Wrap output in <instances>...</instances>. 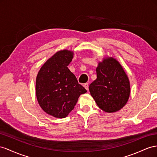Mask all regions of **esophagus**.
<instances>
[{
	"mask_svg": "<svg viewBox=\"0 0 157 157\" xmlns=\"http://www.w3.org/2000/svg\"><path fill=\"white\" fill-rule=\"evenodd\" d=\"M83 86H84V87H85L87 91L89 90V83H84V84H83Z\"/></svg>",
	"mask_w": 157,
	"mask_h": 157,
	"instance_id": "34e87169",
	"label": "esophagus"
}]
</instances>
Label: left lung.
Instances as JSON below:
<instances>
[{
  "label": "left lung",
  "instance_id": "8db88e82",
  "mask_svg": "<svg viewBox=\"0 0 157 157\" xmlns=\"http://www.w3.org/2000/svg\"><path fill=\"white\" fill-rule=\"evenodd\" d=\"M97 79L89 90L100 109L107 113L120 110L130 95L129 81L120 63L114 58L104 59L96 69Z\"/></svg>",
  "mask_w": 157,
  "mask_h": 157
}]
</instances>
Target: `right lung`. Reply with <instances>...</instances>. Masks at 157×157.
Wrapping results in <instances>:
<instances>
[{
    "mask_svg": "<svg viewBox=\"0 0 157 157\" xmlns=\"http://www.w3.org/2000/svg\"><path fill=\"white\" fill-rule=\"evenodd\" d=\"M73 52L59 51L48 59L40 70L36 92L40 106L56 118H64L73 110L79 95L87 90L67 68Z\"/></svg>",
    "mask_w": 157,
    "mask_h": 157,
    "instance_id": "obj_1",
    "label": "right lung"
}]
</instances>
